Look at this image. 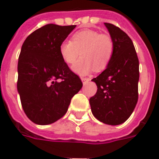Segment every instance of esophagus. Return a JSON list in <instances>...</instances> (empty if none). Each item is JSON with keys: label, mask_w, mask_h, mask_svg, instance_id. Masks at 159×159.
<instances>
[{"label": "esophagus", "mask_w": 159, "mask_h": 159, "mask_svg": "<svg viewBox=\"0 0 159 159\" xmlns=\"http://www.w3.org/2000/svg\"><path fill=\"white\" fill-rule=\"evenodd\" d=\"M89 81H90V78H89V77H82V82H83V85L87 84V83H89Z\"/></svg>", "instance_id": "obj_1"}]
</instances>
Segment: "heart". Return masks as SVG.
<instances>
[{
  "instance_id": "1",
  "label": "heart",
  "mask_w": 159,
  "mask_h": 159,
  "mask_svg": "<svg viewBox=\"0 0 159 159\" xmlns=\"http://www.w3.org/2000/svg\"><path fill=\"white\" fill-rule=\"evenodd\" d=\"M59 55L66 65H73L72 71L79 76H86L92 70L102 71L109 65L114 52V42L107 34L94 30H83L76 32L70 42L64 41L59 48Z\"/></svg>"
}]
</instances>
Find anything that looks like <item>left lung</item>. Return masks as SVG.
Segmentation results:
<instances>
[{"label":"left lung","instance_id":"8db88e82","mask_svg":"<svg viewBox=\"0 0 159 159\" xmlns=\"http://www.w3.org/2000/svg\"><path fill=\"white\" fill-rule=\"evenodd\" d=\"M105 25L113 40L114 52L106 70L92 79L98 89L89 103L99 121L118 125L130 117L138 101L139 59L126 33L109 23Z\"/></svg>","mask_w":159,"mask_h":159}]
</instances>
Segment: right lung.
<instances>
[{
    "mask_svg": "<svg viewBox=\"0 0 159 159\" xmlns=\"http://www.w3.org/2000/svg\"><path fill=\"white\" fill-rule=\"evenodd\" d=\"M76 25L49 24L24 42L18 62L17 89L26 116L33 123L47 125L66 113L70 100L83 87L59 55L60 43Z\"/></svg>",
    "mask_w": 159,
    "mask_h": 159,
    "instance_id": "add662e5",
    "label": "right lung"
}]
</instances>
